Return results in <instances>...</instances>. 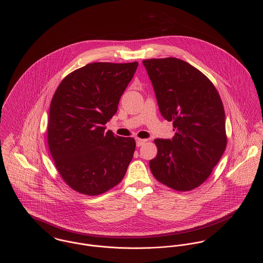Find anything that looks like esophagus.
Here are the masks:
<instances>
[{
	"mask_svg": "<svg viewBox=\"0 0 263 263\" xmlns=\"http://www.w3.org/2000/svg\"><path fill=\"white\" fill-rule=\"evenodd\" d=\"M137 146H142L143 143L146 142V140H142V139H137Z\"/></svg>",
	"mask_w": 263,
	"mask_h": 263,
	"instance_id": "esophagus-1",
	"label": "esophagus"
}]
</instances>
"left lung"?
<instances>
[{
  "label": "left lung",
  "instance_id": "1",
  "mask_svg": "<svg viewBox=\"0 0 263 263\" xmlns=\"http://www.w3.org/2000/svg\"><path fill=\"white\" fill-rule=\"evenodd\" d=\"M161 115L173 121L175 136L157 139V157L149 161L154 177L177 191L204 183L226 148L225 111L213 83L177 58L143 61Z\"/></svg>",
  "mask_w": 263,
  "mask_h": 263
}]
</instances>
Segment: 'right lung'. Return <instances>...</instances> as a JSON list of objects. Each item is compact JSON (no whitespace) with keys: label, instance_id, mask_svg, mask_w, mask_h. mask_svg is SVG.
<instances>
[{"label":"right lung","instance_id":"1","mask_svg":"<svg viewBox=\"0 0 263 263\" xmlns=\"http://www.w3.org/2000/svg\"><path fill=\"white\" fill-rule=\"evenodd\" d=\"M139 63H89L57 87L49 111L48 145L62 179L96 196L117 186L132 162L136 141L105 132Z\"/></svg>","mask_w":263,"mask_h":263}]
</instances>
